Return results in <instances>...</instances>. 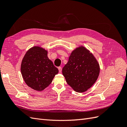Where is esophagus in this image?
<instances>
[{
    "mask_svg": "<svg viewBox=\"0 0 127 127\" xmlns=\"http://www.w3.org/2000/svg\"><path fill=\"white\" fill-rule=\"evenodd\" d=\"M58 69H59V72H61V71H62V68H61V67H59Z\"/></svg>",
    "mask_w": 127,
    "mask_h": 127,
    "instance_id": "34e87169",
    "label": "esophagus"
}]
</instances>
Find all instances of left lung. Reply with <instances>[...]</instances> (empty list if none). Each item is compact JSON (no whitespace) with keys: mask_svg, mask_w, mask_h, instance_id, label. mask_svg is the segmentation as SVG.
<instances>
[{"mask_svg":"<svg viewBox=\"0 0 127 127\" xmlns=\"http://www.w3.org/2000/svg\"><path fill=\"white\" fill-rule=\"evenodd\" d=\"M99 71V64L94 56L80 45L71 52L62 72L67 84L73 90L83 93L93 85Z\"/></svg>","mask_w":127,"mask_h":127,"instance_id":"obj_1","label":"left lung"}]
</instances>
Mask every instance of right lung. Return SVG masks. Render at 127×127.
Instances as JSON below:
<instances>
[{
	"label": "right lung",
	"mask_w": 127,
	"mask_h": 127,
	"mask_svg": "<svg viewBox=\"0 0 127 127\" xmlns=\"http://www.w3.org/2000/svg\"><path fill=\"white\" fill-rule=\"evenodd\" d=\"M21 71L27 85L37 91L47 87L59 72L49 59L48 51L39 46H34L26 52Z\"/></svg>",
	"instance_id": "1"
}]
</instances>
